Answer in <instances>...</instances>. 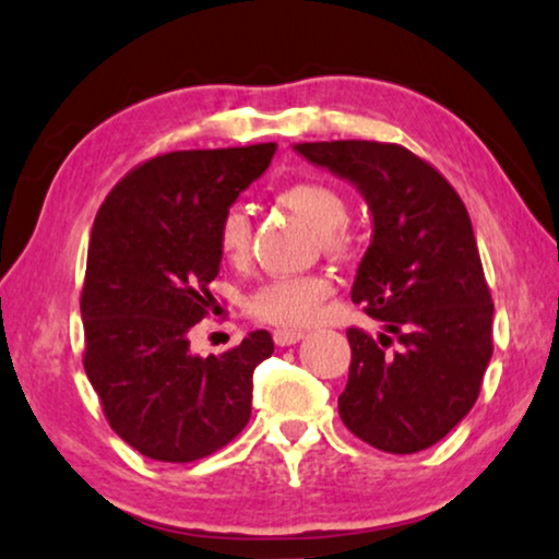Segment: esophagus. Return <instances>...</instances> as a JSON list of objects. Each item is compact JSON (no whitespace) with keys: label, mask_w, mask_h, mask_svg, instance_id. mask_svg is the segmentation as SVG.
Instances as JSON below:
<instances>
[{"label":"esophagus","mask_w":559,"mask_h":559,"mask_svg":"<svg viewBox=\"0 0 559 559\" xmlns=\"http://www.w3.org/2000/svg\"><path fill=\"white\" fill-rule=\"evenodd\" d=\"M301 340H304V332H296V329H276V332H273V342H276L278 347H290V344Z\"/></svg>","instance_id":"obj_1"}]
</instances>
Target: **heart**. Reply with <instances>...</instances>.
I'll return each mask as SVG.
<instances>
[{
    "label": "heart",
    "mask_w": 559,
    "mask_h": 559,
    "mask_svg": "<svg viewBox=\"0 0 559 559\" xmlns=\"http://www.w3.org/2000/svg\"><path fill=\"white\" fill-rule=\"evenodd\" d=\"M278 202L313 230L329 250H344L349 238L344 235L349 207L344 194L326 182H296L283 187ZM217 250L227 263L246 261L250 253V217L242 207H227L217 223ZM332 294V281L319 273L294 278H269L255 286L246 298V311L255 321L281 329L306 326L319 313V306Z\"/></svg>",
    "instance_id": "b5f03b06"
}]
</instances>
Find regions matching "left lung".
Returning <instances> with one entry per match:
<instances>
[{"mask_svg":"<svg viewBox=\"0 0 559 559\" xmlns=\"http://www.w3.org/2000/svg\"><path fill=\"white\" fill-rule=\"evenodd\" d=\"M294 152L355 185L372 212L352 301L382 332H347L342 423L380 451L418 453L466 418L493 352V304L466 204L405 146L317 141Z\"/></svg>","mask_w":559,"mask_h":559,"instance_id":"obj_1","label":"left lung"}]
</instances>
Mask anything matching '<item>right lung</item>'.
<instances>
[{
  "label": "right lung",
  "instance_id": "add662e5",
  "mask_svg": "<svg viewBox=\"0 0 559 559\" xmlns=\"http://www.w3.org/2000/svg\"><path fill=\"white\" fill-rule=\"evenodd\" d=\"M276 144L154 156L129 171L93 223L81 296L85 374L111 428L141 455L190 463L246 428L265 329L225 355L190 352L212 304L217 223L269 169Z\"/></svg>",
  "mask_w": 559,
  "mask_h": 559
}]
</instances>
